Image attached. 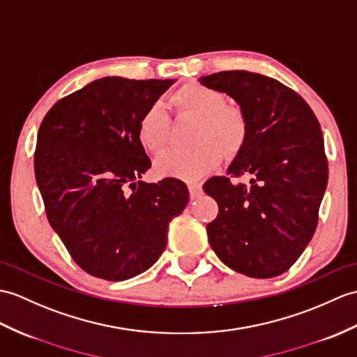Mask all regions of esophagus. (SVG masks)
<instances>
[{
  "label": "esophagus",
  "instance_id": "esophagus-1",
  "mask_svg": "<svg viewBox=\"0 0 357 357\" xmlns=\"http://www.w3.org/2000/svg\"><path fill=\"white\" fill-rule=\"evenodd\" d=\"M187 187H188L190 197H192V199L197 197L199 195H201V192H202V185L197 184V182H188Z\"/></svg>",
  "mask_w": 357,
  "mask_h": 357
}]
</instances>
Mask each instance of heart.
Returning a JSON list of instances; mask_svg holds the SVG:
<instances>
[{
    "label": "heart",
    "mask_w": 357,
    "mask_h": 357,
    "mask_svg": "<svg viewBox=\"0 0 357 357\" xmlns=\"http://www.w3.org/2000/svg\"><path fill=\"white\" fill-rule=\"evenodd\" d=\"M170 105L178 115L197 120L195 129L196 147L190 151H167L155 161L161 176L196 179L216 169L223 151L237 152L243 146L248 123L242 109L228 106L219 91L201 84L181 86L170 96ZM170 117L161 103H153L139 117L137 135L147 152L158 153L167 144Z\"/></svg>",
    "instance_id": "b5f03b06"
}]
</instances>
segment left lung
I'll list each match as a JSON object with an SVG mask.
<instances>
[{"label": "left lung", "mask_w": 357, "mask_h": 357, "mask_svg": "<svg viewBox=\"0 0 357 357\" xmlns=\"http://www.w3.org/2000/svg\"><path fill=\"white\" fill-rule=\"evenodd\" d=\"M233 97L248 134L227 176L205 182L219 214L206 225L213 251L254 278L281 275L313 237L328 165L318 119L301 96L278 80L243 70L199 79ZM245 174L250 185L233 183Z\"/></svg>", "instance_id": "obj_1"}]
</instances>
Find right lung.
I'll return each instance as SVG.
<instances>
[{
  "label": "right lung",
  "instance_id": "add662e5",
  "mask_svg": "<svg viewBox=\"0 0 357 357\" xmlns=\"http://www.w3.org/2000/svg\"><path fill=\"white\" fill-rule=\"evenodd\" d=\"M175 80L103 77L61 98L40 123L35 176L50 225L89 275L129 280L167 245L188 204L182 181H139L151 160L139 117Z\"/></svg>",
  "mask_w": 357,
  "mask_h": 357
}]
</instances>
